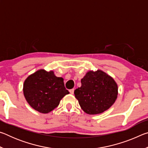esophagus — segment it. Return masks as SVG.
<instances>
[{
	"instance_id": "obj_1",
	"label": "esophagus",
	"mask_w": 148,
	"mask_h": 148,
	"mask_svg": "<svg viewBox=\"0 0 148 148\" xmlns=\"http://www.w3.org/2000/svg\"><path fill=\"white\" fill-rule=\"evenodd\" d=\"M70 92H71V94H72V95H73L74 94V89H71L70 90Z\"/></svg>"
}]
</instances>
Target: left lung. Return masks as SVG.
<instances>
[{
  "label": "left lung",
  "mask_w": 148,
  "mask_h": 148,
  "mask_svg": "<svg viewBox=\"0 0 148 148\" xmlns=\"http://www.w3.org/2000/svg\"><path fill=\"white\" fill-rule=\"evenodd\" d=\"M82 86L74 91L81 108L89 115L101 114L114 104L118 87L114 78L106 72L89 71L81 79Z\"/></svg>",
  "instance_id": "8db88e82"
}]
</instances>
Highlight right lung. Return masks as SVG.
<instances>
[{
    "label": "right lung",
    "mask_w": 148,
    "mask_h": 148,
    "mask_svg": "<svg viewBox=\"0 0 148 148\" xmlns=\"http://www.w3.org/2000/svg\"><path fill=\"white\" fill-rule=\"evenodd\" d=\"M23 95L32 108L47 114L59 106L61 100L69 94L64 79L57 77L53 71L40 69L27 77L23 84Z\"/></svg>",
    "instance_id": "1"
}]
</instances>
